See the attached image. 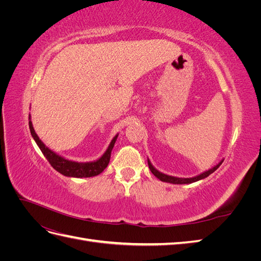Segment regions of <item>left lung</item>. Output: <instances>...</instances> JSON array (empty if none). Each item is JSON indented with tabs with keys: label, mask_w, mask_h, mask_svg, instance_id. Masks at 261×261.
<instances>
[{
	"label": "left lung",
	"mask_w": 261,
	"mask_h": 261,
	"mask_svg": "<svg viewBox=\"0 0 261 261\" xmlns=\"http://www.w3.org/2000/svg\"><path fill=\"white\" fill-rule=\"evenodd\" d=\"M222 162H223V159L220 160V161L215 165V167H212L211 169H209V170H207V171H204V172L200 173V174L196 175V176H193V177H176V176H172V175L164 174V173L160 172L159 170H156V169L153 167V165H152V163L150 162V160L148 159L149 169H150V171L152 172V174H153L156 178H159L160 180L165 181V183H171V184H192V183H195V181H197V180H200V179L206 178L207 176H209V175L211 174V173L215 172V171L220 167V165L222 164Z\"/></svg>",
	"instance_id": "obj_1"
}]
</instances>
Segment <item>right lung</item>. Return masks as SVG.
Listing matches in <instances>:
<instances>
[{
    "label": "right lung",
    "instance_id": "add662e5",
    "mask_svg": "<svg viewBox=\"0 0 261 261\" xmlns=\"http://www.w3.org/2000/svg\"><path fill=\"white\" fill-rule=\"evenodd\" d=\"M29 129H30L31 136H33L34 140L36 141V144L38 145L39 148H40L42 153L46 158V160L50 162L53 169L57 170L59 173H61V174H63L64 176L77 177V178L97 176L100 174V173L103 172L110 162L112 149L118 137V134H116V135L113 137V139L111 140V143H110L105 153L102 154L99 159L94 161H89V162H77L73 160H68L66 158L58 154L57 152H54L53 150H51L43 144V141L39 138V136L35 132L33 122H31L30 114H29Z\"/></svg>",
    "mask_w": 261,
    "mask_h": 261
}]
</instances>
